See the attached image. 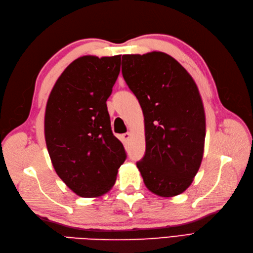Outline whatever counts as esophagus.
Masks as SVG:
<instances>
[{
  "label": "esophagus",
  "mask_w": 253,
  "mask_h": 253,
  "mask_svg": "<svg viewBox=\"0 0 253 253\" xmlns=\"http://www.w3.org/2000/svg\"><path fill=\"white\" fill-rule=\"evenodd\" d=\"M129 138H131V133H125L124 135H122V139H124L125 142H127L129 140Z\"/></svg>",
  "instance_id": "1"
}]
</instances>
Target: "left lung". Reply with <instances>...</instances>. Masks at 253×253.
I'll list each match as a JSON object with an SVG mask.
<instances>
[{"instance_id": "obj_1", "label": "left lung", "mask_w": 253, "mask_h": 253, "mask_svg": "<svg viewBox=\"0 0 253 253\" xmlns=\"http://www.w3.org/2000/svg\"><path fill=\"white\" fill-rule=\"evenodd\" d=\"M122 76L144 117L145 153L137 163L152 193L171 197L186 191L204 155L206 117L191 75L162 51L122 56Z\"/></svg>"}]
</instances>
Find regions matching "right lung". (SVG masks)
I'll use <instances>...</instances> for the list:
<instances>
[{"label":"right lung","mask_w":253,"mask_h":253,"mask_svg":"<svg viewBox=\"0 0 253 253\" xmlns=\"http://www.w3.org/2000/svg\"><path fill=\"white\" fill-rule=\"evenodd\" d=\"M121 56H83L53 85L44 118L45 141L59 177L81 197L114 186L126 158L114 136L106 100L120 72Z\"/></svg>","instance_id":"right-lung-1"}]
</instances>
